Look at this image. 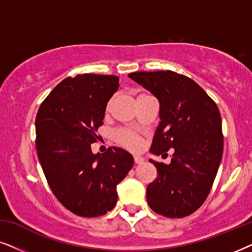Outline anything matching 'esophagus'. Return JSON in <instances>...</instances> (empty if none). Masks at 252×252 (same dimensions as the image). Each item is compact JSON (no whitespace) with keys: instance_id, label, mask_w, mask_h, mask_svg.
<instances>
[{"instance_id":"obj_1","label":"esophagus","mask_w":252,"mask_h":252,"mask_svg":"<svg viewBox=\"0 0 252 252\" xmlns=\"http://www.w3.org/2000/svg\"><path fill=\"white\" fill-rule=\"evenodd\" d=\"M133 160H135L136 164H142L144 161V158L141 157V156H133Z\"/></svg>"}]
</instances>
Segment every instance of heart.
<instances>
[{
	"label": "heart",
	"instance_id": "heart-1",
	"mask_svg": "<svg viewBox=\"0 0 252 252\" xmlns=\"http://www.w3.org/2000/svg\"><path fill=\"white\" fill-rule=\"evenodd\" d=\"M110 104H111V101L108 102L107 109H109ZM116 139L121 143V144L126 146V148H129L131 150L139 149V146H141V144H142L141 137H139L135 132L128 131V130H120V131H117Z\"/></svg>",
	"mask_w": 252,
	"mask_h": 252
}]
</instances>
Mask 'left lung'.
Returning <instances> with one entry per match:
<instances>
[{"label":"left lung","instance_id":"obj_1","mask_svg":"<svg viewBox=\"0 0 252 252\" xmlns=\"http://www.w3.org/2000/svg\"><path fill=\"white\" fill-rule=\"evenodd\" d=\"M130 79L159 101V122L150 152L174 149L170 164L157 163L146 189L150 208L159 215H190L211 192L223 152L222 121L216 103L187 76L172 71L135 72Z\"/></svg>","mask_w":252,"mask_h":252}]
</instances>
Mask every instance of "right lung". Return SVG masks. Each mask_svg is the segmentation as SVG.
<instances>
[{
	"label": "right lung",
	"instance_id": "obj_1",
	"mask_svg": "<svg viewBox=\"0 0 252 252\" xmlns=\"http://www.w3.org/2000/svg\"><path fill=\"white\" fill-rule=\"evenodd\" d=\"M119 76L79 74L57 85L36 117L38 159L50 189L68 211L84 218L110 212L116 187L133 165L121 148L93 154L108 101L117 92Z\"/></svg>",
	"mask_w": 252,
	"mask_h": 252
}]
</instances>
